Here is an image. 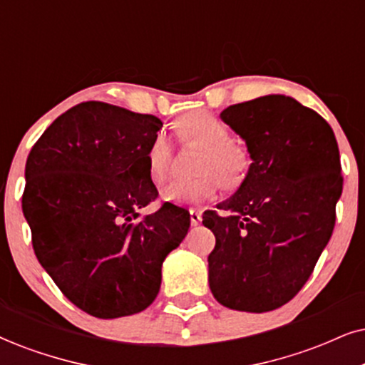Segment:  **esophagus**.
<instances>
[{"label": "esophagus", "instance_id": "esophagus-1", "mask_svg": "<svg viewBox=\"0 0 365 365\" xmlns=\"http://www.w3.org/2000/svg\"><path fill=\"white\" fill-rule=\"evenodd\" d=\"M190 218H191V225H192V227H197V225L201 223V211L191 210V211H190Z\"/></svg>", "mask_w": 365, "mask_h": 365}]
</instances>
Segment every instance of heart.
Returning a JSON list of instances; mask_svg holds the SVG:
<instances>
[{
	"label": "heart",
	"instance_id": "obj_1",
	"mask_svg": "<svg viewBox=\"0 0 365 365\" xmlns=\"http://www.w3.org/2000/svg\"><path fill=\"white\" fill-rule=\"evenodd\" d=\"M184 143L201 148L192 179L173 181L162 190V197L174 205L201 203L217 196L220 182L228 190L244 182L250 168L249 154L230 142V132L218 116L210 111H195L175 125ZM173 162V147L165 133H157L147 150L148 175L154 182L164 181Z\"/></svg>",
	"mask_w": 365,
	"mask_h": 365
}]
</instances>
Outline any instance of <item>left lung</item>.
<instances>
[{
    "label": "left lung",
    "mask_w": 365,
    "mask_h": 365,
    "mask_svg": "<svg viewBox=\"0 0 365 365\" xmlns=\"http://www.w3.org/2000/svg\"><path fill=\"white\" fill-rule=\"evenodd\" d=\"M252 164L238 190L208 210L217 245L210 287L223 307L264 313L298 294L335 227L341 168L334 130L317 111L267 94L220 113Z\"/></svg>",
    "instance_id": "obj_1"
}]
</instances>
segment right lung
<instances>
[{"instance_id": "1", "label": "right lung", "mask_w": 365, "mask_h": 365, "mask_svg": "<svg viewBox=\"0 0 365 365\" xmlns=\"http://www.w3.org/2000/svg\"><path fill=\"white\" fill-rule=\"evenodd\" d=\"M162 121L101 101L62 113L30 150L21 208L38 262L66 298L96 318L145 309L162 262L190 230V211L164 203L147 150Z\"/></svg>"}]
</instances>
